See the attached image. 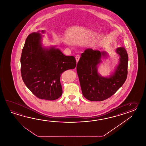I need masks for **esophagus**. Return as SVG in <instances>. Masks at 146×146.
Wrapping results in <instances>:
<instances>
[{"mask_svg":"<svg viewBox=\"0 0 146 146\" xmlns=\"http://www.w3.org/2000/svg\"><path fill=\"white\" fill-rule=\"evenodd\" d=\"M80 57V56L79 55H77L76 56V62H77L79 61Z\"/></svg>","mask_w":146,"mask_h":146,"instance_id":"1","label":"esophagus"}]
</instances>
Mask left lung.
Listing matches in <instances>:
<instances>
[{"label":"left lung","mask_w":146,"mask_h":146,"mask_svg":"<svg viewBox=\"0 0 146 146\" xmlns=\"http://www.w3.org/2000/svg\"><path fill=\"white\" fill-rule=\"evenodd\" d=\"M116 53L120 56L119 64L113 74L109 78L100 76L97 65L106 53L98 50L87 49L81 54L77 65L82 92L91 101H102L112 96L123 86L127 77L128 57L124 47H118Z\"/></svg>","instance_id":"left-lung-1"}]
</instances>
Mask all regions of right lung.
Wrapping results in <instances>:
<instances>
[{"label":"right lung","instance_id":"obj_1","mask_svg":"<svg viewBox=\"0 0 146 146\" xmlns=\"http://www.w3.org/2000/svg\"><path fill=\"white\" fill-rule=\"evenodd\" d=\"M42 32L43 33L42 30ZM42 36L33 32L28 35L21 56V72L25 86L40 99L55 100L62 95L60 76L76 66L72 56H65L58 48H44Z\"/></svg>","mask_w":146,"mask_h":146}]
</instances>
